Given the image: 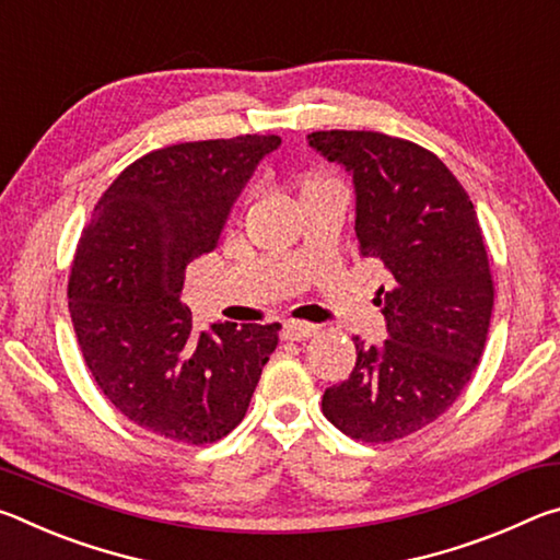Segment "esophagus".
Here are the masks:
<instances>
[{
  "mask_svg": "<svg viewBox=\"0 0 560 560\" xmlns=\"http://www.w3.org/2000/svg\"><path fill=\"white\" fill-rule=\"evenodd\" d=\"M316 334L318 328L314 324H303V320H289V324H283V338L287 340H306Z\"/></svg>",
  "mask_w": 560,
  "mask_h": 560,
  "instance_id": "1",
  "label": "esophagus"
}]
</instances>
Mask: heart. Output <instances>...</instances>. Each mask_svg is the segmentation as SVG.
I'll return each mask as SVG.
<instances>
[{
	"instance_id": "obj_1",
	"label": "heart",
	"mask_w": 560,
	"mask_h": 560,
	"mask_svg": "<svg viewBox=\"0 0 560 560\" xmlns=\"http://www.w3.org/2000/svg\"><path fill=\"white\" fill-rule=\"evenodd\" d=\"M324 185H338L334 177H326V175H311L306 183H303L301 192H306V189H316V187H324Z\"/></svg>"
}]
</instances>
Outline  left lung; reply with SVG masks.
<instances>
[{"label": "left lung", "instance_id": "obj_1", "mask_svg": "<svg viewBox=\"0 0 560 560\" xmlns=\"http://www.w3.org/2000/svg\"><path fill=\"white\" fill-rule=\"evenodd\" d=\"M308 145L353 173L358 252L393 273L375 293L387 340L353 338V373L320 407L358 442L402 440L450 410L485 353L494 279L477 210L447 165L412 140L316 130Z\"/></svg>", "mask_w": 560, "mask_h": 560}]
</instances>
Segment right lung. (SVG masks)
<instances>
[{
    "label": "right lung",
    "instance_id": "add662e5",
    "mask_svg": "<svg viewBox=\"0 0 560 560\" xmlns=\"http://www.w3.org/2000/svg\"><path fill=\"white\" fill-rule=\"evenodd\" d=\"M279 136L153 150L113 179L75 244L69 311L93 381L158 438L210 444L244 420L279 324L197 334L179 301L185 269L212 252L236 195Z\"/></svg>",
    "mask_w": 560,
    "mask_h": 560
}]
</instances>
